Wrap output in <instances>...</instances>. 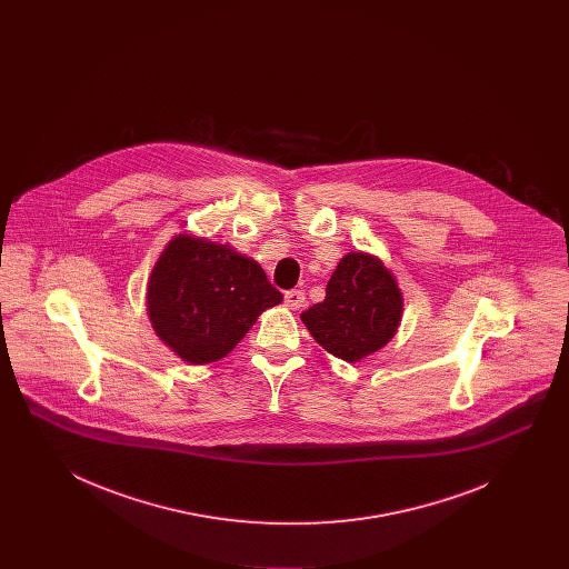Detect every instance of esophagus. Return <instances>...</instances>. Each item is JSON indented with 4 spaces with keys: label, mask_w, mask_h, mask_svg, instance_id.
Returning a JSON list of instances; mask_svg holds the SVG:
<instances>
[{
    "label": "esophagus",
    "mask_w": 569,
    "mask_h": 569,
    "mask_svg": "<svg viewBox=\"0 0 569 569\" xmlns=\"http://www.w3.org/2000/svg\"><path fill=\"white\" fill-rule=\"evenodd\" d=\"M283 298H286V305L290 309H300L305 305V292L302 290H288Z\"/></svg>",
    "instance_id": "esophagus-1"
}]
</instances>
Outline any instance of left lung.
<instances>
[{
  "label": "left lung",
  "instance_id": "obj_1",
  "mask_svg": "<svg viewBox=\"0 0 569 569\" xmlns=\"http://www.w3.org/2000/svg\"><path fill=\"white\" fill-rule=\"evenodd\" d=\"M401 313L395 274L376 256L352 251L332 272L325 300L302 311L300 320L326 352L358 362L395 337Z\"/></svg>",
  "mask_w": 569,
  "mask_h": 569
}]
</instances>
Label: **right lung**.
<instances>
[{"instance_id":"obj_1","label":"right lung","mask_w":569,"mask_h":569,"mask_svg":"<svg viewBox=\"0 0 569 569\" xmlns=\"http://www.w3.org/2000/svg\"><path fill=\"white\" fill-rule=\"evenodd\" d=\"M281 300L256 260L190 234L166 244L147 286L156 335L190 365L232 352L260 313Z\"/></svg>"}]
</instances>
